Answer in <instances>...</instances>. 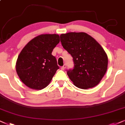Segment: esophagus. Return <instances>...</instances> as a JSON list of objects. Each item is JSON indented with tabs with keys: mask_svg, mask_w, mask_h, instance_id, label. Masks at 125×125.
Segmentation results:
<instances>
[{
	"mask_svg": "<svg viewBox=\"0 0 125 125\" xmlns=\"http://www.w3.org/2000/svg\"><path fill=\"white\" fill-rule=\"evenodd\" d=\"M66 64H64L63 66H62V67H61V69H62V70H64V69H66Z\"/></svg>",
	"mask_w": 125,
	"mask_h": 125,
	"instance_id": "34e87169",
	"label": "esophagus"
}]
</instances>
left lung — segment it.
<instances>
[{
    "label": "left lung",
    "mask_w": 125,
    "mask_h": 125,
    "mask_svg": "<svg viewBox=\"0 0 125 125\" xmlns=\"http://www.w3.org/2000/svg\"><path fill=\"white\" fill-rule=\"evenodd\" d=\"M61 42L73 58L74 69L67 74L75 86L87 89L96 86L106 73L108 57L97 41L84 32L62 34Z\"/></svg>",
    "instance_id": "1"
}]
</instances>
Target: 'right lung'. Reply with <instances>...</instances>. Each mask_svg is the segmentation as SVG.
<instances>
[{
	"label": "right lung",
	"instance_id": "add662e5",
	"mask_svg": "<svg viewBox=\"0 0 125 125\" xmlns=\"http://www.w3.org/2000/svg\"><path fill=\"white\" fill-rule=\"evenodd\" d=\"M60 42L56 34H42L31 40L19 55L17 73L28 87L41 90L48 86L59 69L56 58L52 55Z\"/></svg>",
	"mask_w": 125,
	"mask_h": 125
}]
</instances>
